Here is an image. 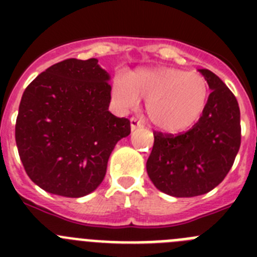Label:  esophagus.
<instances>
[{"instance_id":"1","label":"esophagus","mask_w":257,"mask_h":257,"mask_svg":"<svg viewBox=\"0 0 257 257\" xmlns=\"http://www.w3.org/2000/svg\"><path fill=\"white\" fill-rule=\"evenodd\" d=\"M130 124H131V131L138 130V128H140V127L143 126L142 122H140L139 119H138V118H135V117L131 118V119H130Z\"/></svg>"}]
</instances>
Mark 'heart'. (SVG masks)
Wrapping results in <instances>:
<instances>
[{
  "mask_svg": "<svg viewBox=\"0 0 257 257\" xmlns=\"http://www.w3.org/2000/svg\"><path fill=\"white\" fill-rule=\"evenodd\" d=\"M112 96L119 108H133L140 97L152 123L165 133H180L196 123L205 112L208 83L201 74L178 68H140L115 77Z\"/></svg>",
  "mask_w": 257,
  "mask_h": 257,
  "instance_id": "1",
  "label": "heart"
}]
</instances>
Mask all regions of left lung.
<instances>
[{"label": "left lung", "mask_w": 257, "mask_h": 257, "mask_svg": "<svg viewBox=\"0 0 257 257\" xmlns=\"http://www.w3.org/2000/svg\"><path fill=\"white\" fill-rule=\"evenodd\" d=\"M212 90L205 112L187 133H154L147 172L154 187L179 198L201 196L217 187L240 147V113L233 92L208 69H199Z\"/></svg>", "instance_id": "8db88e82"}]
</instances>
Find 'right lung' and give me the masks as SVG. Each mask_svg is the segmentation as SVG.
Here are the masks:
<instances>
[{
	"label": "right lung",
	"instance_id": "right-lung-1",
	"mask_svg": "<svg viewBox=\"0 0 257 257\" xmlns=\"http://www.w3.org/2000/svg\"><path fill=\"white\" fill-rule=\"evenodd\" d=\"M110 76L97 59H67L38 74L23 94L15 140L31 180L79 198L103 181L109 156L130 121L109 112Z\"/></svg>",
	"mask_w": 257,
	"mask_h": 257
}]
</instances>
